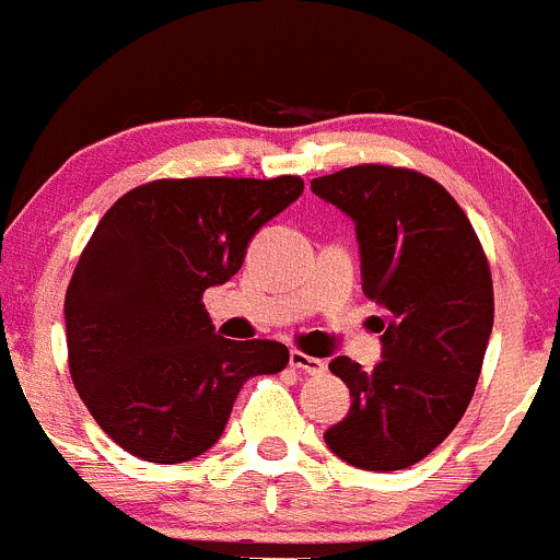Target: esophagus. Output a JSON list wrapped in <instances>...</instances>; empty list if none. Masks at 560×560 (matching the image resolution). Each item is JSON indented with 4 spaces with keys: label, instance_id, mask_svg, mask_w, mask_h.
I'll return each mask as SVG.
<instances>
[{
    "label": "esophagus",
    "instance_id": "esophagus-1",
    "mask_svg": "<svg viewBox=\"0 0 560 560\" xmlns=\"http://www.w3.org/2000/svg\"><path fill=\"white\" fill-rule=\"evenodd\" d=\"M289 363L291 369L302 371V374H324V369H327V363L324 360H318V357H311L305 354V351H291L289 354Z\"/></svg>",
    "mask_w": 560,
    "mask_h": 560
}]
</instances>
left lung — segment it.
I'll return each mask as SVG.
<instances>
[{"label": "left lung", "mask_w": 560, "mask_h": 560, "mask_svg": "<svg viewBox=\"0 0 560 560\" xmlns=\"http://www.w3.org/2000/svg\"><path fill=\"white\" fill-rule=\"evenodd\" d=\"M311 189L354 222L363 291L382 307L374 371L329 363L351 407L324 443L360 470H404L454 431L476 390L494 322L487 255L454 197L415 170L360 164Z\"/></svg>", "instance_id": "left-lung-1"}]
</instances>
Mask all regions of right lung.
Here are the masks:
<instances>
[{"instance_id":"add662e5","label":"right lung","mask_w":560,"mask_h":560,"mask_svg":"<svg viewBox=\"0 0 560 560\" xmlns=\"http://www.w3.org/2000/svg\"><path fill=\"white\" fill-rule=\"evenodd\" d=\"M305 184L167 178L126 191L84 247L66 294L68 365L95 423L159 465L206 454L244 382L277 374V340L214 332L203 291L228 283L255 233Z\"/></svg>"}]
</instances>
